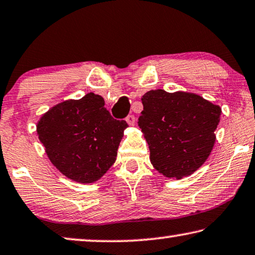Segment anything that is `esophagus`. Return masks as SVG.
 <instances>
[{
	"label": "esophagus",
	"mask_w": 255,
	"mask_h": 255,
	"mask_svg": "<svg viewBox=\"0 0 255 255\" xmlns=\"http://www.w3.org/2000/svg\"><path fill=\"white\" fill-rule=\"evenodd\" d=\"M126 121H127L128 125H130V126H134V125L136 124L135 116H134V115H129V116H127Z\"/></svg>",
	"instance_id": "obj_1"
}]
</instances>
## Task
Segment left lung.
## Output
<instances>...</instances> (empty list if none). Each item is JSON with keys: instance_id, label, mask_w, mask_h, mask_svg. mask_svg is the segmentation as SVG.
<instances>
[{"instance_id": "1", "label": "left lung", "mask_w": 255, "mask_h": 255, "mask_svg": "<svg viewBox=\"0 0 255 255\" xmlns=\"http://www.w3.org/2000/svg\"><path fill=\"white\" fill-rule=\"evenodd\" d=\"M138 118L157 171L180 179L197 170L216 142L221 109L192 93L155 90L142 98Z\"/></svg>"}]
</instances>
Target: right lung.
<instances>
[{"instance_id":"obj_1","label":"right lung","mask_w":255,"mask_h":255,"mask_svg":"<svg viewBox=\"0 0 255 255\" xmlns=\"http://www.w3.org/2000/svg\"><path fill=\"white\" fill-rule=\"evenodd\" d=\"M128 125L112 118L102 96L88 93L52 108L37 124V134L51 162L79 183L100 179L115 163Z\"/></svg>"}]
</instances>
